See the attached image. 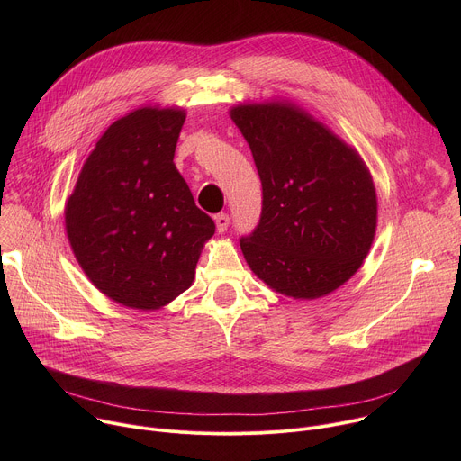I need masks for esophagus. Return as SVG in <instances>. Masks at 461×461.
Wrapping results in <instances>:
<instances>
[{"label":"esophagus","instance_id":"1","mask_svg":"<svg viewBox=\"0 0 461 461\" xmlns=\"http://www.w3.org/2000/svg\"><path fill=\"white\" fill-rule=\"evenodd\" d=\"M215 224H217V231L224 233L228 230V226H230V215L228 213L215 215Z\"/></svg>","mask_w":461,"mask_h":461}]
</instances>
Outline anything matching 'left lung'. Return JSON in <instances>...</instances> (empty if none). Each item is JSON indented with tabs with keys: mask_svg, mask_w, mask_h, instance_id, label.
<instances>
[{
	"mask_svg": "<svg viewBox=\"0 0 461 461\" xmlns=\"http://www.w3.org/2000/svg\"><path fill=\"white\" fill-rule=\"evenodd\" d=\"M231 120L262 184L257 228L240 239L251 272L294 299H317L363 265L377 196L359 153L290 102L240 104Z\"/></svg>",
	"mask_w": 461,
	"mask_h": 461,
	"instance_id": "1",
	"label": "left lung"
}]
</instances>
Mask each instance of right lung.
Wrapping results in <instances>:
<instances>
[{"label":"right lung","instance_id":"right-lung-1","mask_svg":"<svg viewBox=\"0 0 461 461\" xmlns=\"http://www.w3.org/2000/svg\"><path fill=\"white\" fill-rule=\"evenodd\" d=\"M185 111L140 107L113 122L65 204L89 281L114 303L157 310L185 292L215 222L173 164Z\"/></svg>","mask_w":461,"mask_h":461}]
</instances>
